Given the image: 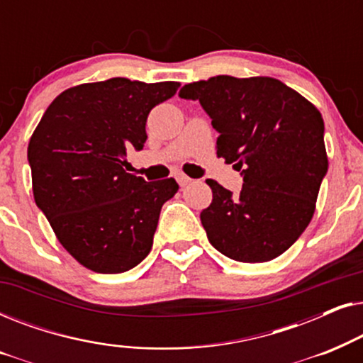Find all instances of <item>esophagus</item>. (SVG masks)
<instances>
[{"label": "esophagus", "instance_id": "obj_1", "mask_svg": "<svg viewBox=\"0 0 363 363\" xmlns=\"http://www.w3.org/2000/svg\"><path fill=\"white\" fill-rule=\"evenodd\" d=\"M175 178H177V182H178V185L180 186H186L188 183L191 182V178L190 177H186L185 173H177L175 175Z\"/></svg>", "mask_w": 363, "mask_h": 363}]
</instances>
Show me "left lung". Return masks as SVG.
Returning a JSON list of instances; mask_svg holds the SVG:
<instances>
[{
    "label": "left lung",
    "mask_w": 363,
    "mask_h": 363,
    "mask_svg": "<svg viewBox=\"0 0 363 363\" xmlns=\"http://www.w3.org/2000/svg\"><path fill=\"white\" fill-rule=\"evenodd\" d=\"M178 96L201 104L220 133L218 157L242 177L240 195L206 180L213 201L200 218L211 246L241 262L274 259L314 215L329 167L320 112L272 77L216 76Z\"/></svg>",
    "instance_id": "left-lung-1"
}]
</instances>
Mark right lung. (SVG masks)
<instances>
[{"instance_id": "right-lung-1", "label": "right lung", "mask_w": 363, "mask_h": 363, "mask_svg": "<svg viewBox=\"0 0 363 363\" xmlns=\"http://www.w3.org/2000/svg\"><path fill=\"white\" fill-rule=\"evenodd\" d=\"M178 82L125 77L81 84L54 99L28 147L34 201L57 240L82 266L118 274L145 259L173 178L145 182L125 172L142 150L150 111Z\"/></svg>"}]
</instances>
